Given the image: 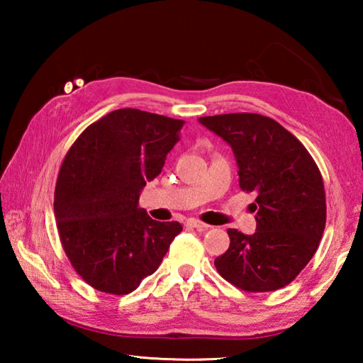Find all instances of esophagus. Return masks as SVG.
I'll return each instance as SVG.
<instances>
[{
  "mask_svg": "<svg viewBox=\"0 0 363 363\" xmlns=\"http://www.w3.org/2000/svg\"><path fill=\"white\" fill-rule=\"evenodd\" d=\"M187 225L194 227V229H196V230H208V229H210V225L205 224V223H201V220H199V219H189L187 220Z\"/></svg>",
  "mask_w": 363,
  "mask_h": 363,
  "instance_id": "esophagus-1",
  "label": "esophagus"
}]
</instances>
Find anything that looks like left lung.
<instances>
[{"label":"left lung","instance_id":"1","mask_svg":"<svg viewBox=\"0 0 363 363\" xmlns=\"http://www.w3.org/2000/svg\"><path fill=\"white\" fill-rule=\"evenodd\" d=\"M199 121L232 147L242 190L256 192V232L229 229L218 272L245 291H274L294 280L318 248L327 220L322 174L306 147L269 116L227 113Z\"/></svg>","mask_w":363,"mask_h":363}]
</instances>
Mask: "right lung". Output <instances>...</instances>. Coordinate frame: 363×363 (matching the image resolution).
<instances>
[{
	"label": "right lung",
	"mask_w": 363,
	"mask_h": 363,
	"mask_svg": "<svg viewBox=\"0 0 363 363\" xmlns=\"http://www.w3.org/2000/svg\"><path fill=\"white\" fill-rule=\"evenodd\" d=\"M182 126V120L120 108L86 128L67 152L54 214L67 257L96 290H136L182 230L139 208L140 192L162 173Z\"/></svg>",
	"instance_id": "1"
}]
</instances>
